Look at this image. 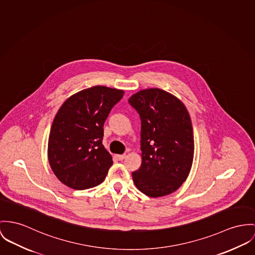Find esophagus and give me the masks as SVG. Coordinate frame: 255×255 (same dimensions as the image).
<instances>
[{
  "label": "esophagus",
  "mask_w": 255,
  "mask_h": 255,
  "mask_svg": "<svg viewBox=\"0 0 255 255\" xmlns=\"http://www.w3.org/2000/svg\"><path fill=\"white\" fill-rule=\"evenodd\" d=\"M125 157H126V154H121V155H117V158H118L119 161H122L123 159H125Z\"/></svg>",
  "instance_id": "obj_1"
}]
</instances>
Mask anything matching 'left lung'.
Here are the masks:
<instances>
[{"label":"left lung","instance_id":"8db88e82","mask_svg":"<svg viewBox=\"0 0 255 255\" xmlns=\"http://www.w3.org/2000/svg\"><path fill=\"white\" fill-rule=\"evenodd\" d=\"M140 118L141 165L132 176L149 197L175 192L189 175L194 137L189 114L174 95L159 89L140 90L128 100Z\"/></svg>","mask_w":255,"mask_h":255}]
</instances>
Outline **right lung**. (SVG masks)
Listing matches in <instances>:
<instances>
[{"label":"right lung","instance_id":"1","mask_svg":"<svg viewBox=\"0 0 255 255\" xmlns=\"http://www.w3.org/2000/svg\"><path fill=\"white\" fill-rule=\"evenodd\" d=\"M122 90L93 86L68 99L51 125L47 155L50 167L65 185L84 190L102 183L113 165L103 145L104 123Z\"/></svg>","mask_w":255,"mask_h":255}]
</instances>
